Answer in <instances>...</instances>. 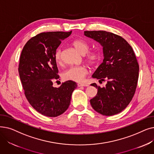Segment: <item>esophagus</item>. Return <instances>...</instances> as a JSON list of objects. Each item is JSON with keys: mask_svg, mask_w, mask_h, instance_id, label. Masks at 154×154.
I'll list each match as a JSON object with an SVG mask.
<instances>
[{"mask_svg": "<svg viewBox=\"0 0 154 154\" xmlns=\"http://www.w3.org/2000/svg\"><path fill=\"white\" fill-rule=\"evenodd\" d=\"M78 87H88V85L87 84H82V83H79L77 84Z\"/></svg>", "mask_w": 154, "mask_h": 154, "instance_id": "obj_1", "label": "esophagus"}]
</instances>
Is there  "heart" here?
Segmentation results:
<instances>
[{"mask_svg":"<svg viewBox=\"0 0 154 154\" xmlns=\"http://www.w3.org/2000/svg\"><path fill=\"white\" fill-rule=\"evenodd\" d=\"M72 45L75 49L82 55L85 54V60L91 66H95L100 60V54L95 51L88 52L90 48V45L85 40L77 38L73 40ZM54 59L55 62L60 65L62 63V49L59 48L54 54ZM88 74V69L84 66H73L65 70L62 74V77L66 80H72L77 82H82L84 79L85 75Z\"/></svg>","mask_w":154,"mask_h":154,"instance_id":"heart-1","label":"heart"}]
</instances>
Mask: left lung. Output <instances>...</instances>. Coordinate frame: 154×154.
Segmentation results:
<instances>
[{"label":"left lung","mask_w":154,"mask_h":154,"mask_svg":"<svg viewBox=\"0 0 154 154\" xmlns=\"http://www.w3.org/2000/svg\"><path fill=\"white\" fill-rule=\"evenodd\" d=\"M84 35L103 47V62L92 75L99 81H107L101 88L95 83L97 94L90 102L99 114L111 116L124 110L134 95L139 79V66L136 56L126 40L112 32L85 31Z\"/></svg>","instance_id":"1"}]
</instances>
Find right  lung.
Wrapping results in <instances>:
<instances>
[{
    "mask_svg": "<svg viewBox=\"0 0 154 154\" xmlns=\"http://www.w3.org/2000/svg\"><path fill=\"white\" fill-rule=\"evenodd\" d=\"M72 31L42 32L32 37L24 45L19 64V74L27 100L43 116L55 117L69 107L76 82L68 80L59 87H53L59 70L54 54L62 40Z\"/></svg>",
    "mask_w": 154,
    "mask_h": 154,
    "instance_id": "right-lung-1",
    "label": "right lung"
}]
</instances>
